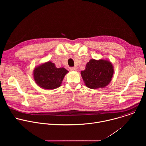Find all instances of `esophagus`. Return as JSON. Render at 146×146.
I'll use <instances>...</instances> for the list:
<instances>
[{
  "label": "esophagus",
  "instance_id": "1",
  "mask_svg": "<svg viewBox=\"0 0 146 146\" xmlns=\"http://www.w3.org/2000/svg\"><path fill=\"white\" fill-rule=\"evenodd\" d=\"M70 70L72 71V72H76V71H77V68L76 67L70 68Z\"/></svg>",
  "mask_w": 146,
  "mask_h": 146
}]
</instances>
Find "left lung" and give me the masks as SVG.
Wrapping results in <instances>:
<instances>
[{"label":"left lung","mask_w":146,"mask_h":146,"mask_svg":"<svg viewBox=\"0 0 146 146\" xmlns=\"http://www.w3.org/2000/svg\"><path fill=\"white\" fill-rule=\"evenodd\" d=\"M114 74V68L108 59H91L86 64L81 75L85 85L91 89L103 88L106 87Z\"/></svg>","instance_id":"8db88e82"}]
</instances>
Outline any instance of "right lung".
Wrapping results in <instances>:
<instances>
[{"label": "right lung", "instance_id": "1", "mask_svg": "<svg viewBox=\"0 0 146 146\" xmlns=\"http://www.w3.org/2000/svg\"><path fill=\"white\" fill-rule=\"evenodd\" d=\"M68 72L64 68H58L54 63L48 61L36 66L33 72V76L38 86L50 90L59 87Z\"/></svg>", "mask_w": 146, "mask_h": 146}]
</instances>
